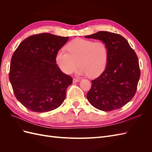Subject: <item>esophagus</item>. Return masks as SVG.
Masks as SVG:
<instances>
[{"label": "esophagus", "mask_w": 152, "mask_h": 152, "mask_svg": "<svg viewBox=\"0 0 152 152\" xmlns=\"http://www.w3.org/2000/svg\"><path fill=\"white\" fill-rule=\"evenodd\" d=\"M79 81H80V80L79 79H77V78H73V82H74V83L79 82Z\"/></svg>", "instance_id": "1"}]
</instances>
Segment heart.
Returning a JSON list of instances; mask_svg holds the SVG:
<instances>
[{"mask_svg": "<svg viewBox=\"0 0 152 152\" xmlns=\"http://www.w3.org/2000/svg\"><path fill=\"white\" fill-rule=\"evenodd\" d=\"M66 49L68 52L59 50L56 56L58 66L66 74L73 73L79 65V73L95 78L107 67L108 48L103 41L75 39L68 44Z\"/></svg>", "mask_w": 152, "mask_h": 152, "instance_id": "b5f03b06", "label": "heart"}]
</instances>
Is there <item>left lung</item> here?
I'll return each mask as SVG.
<instances>
[{
	"label": "left lung",
	"instance_id": "obj_1",
	"mask_svg": "<svg viewBox=\"0 0 152 152\" xmlns=\"http://www.w3.org/2000/svg\"><path fill=\"white\" fill-rule=\"evenodd\" d=\"M86 38L98 39L108 48V60L104 71L92 80L87 98L94 107L110 112L122 107L134 97L140 77L137 55L122 35L100 31Z\"/></svg>",
	"mask_w": 152,
	"mask_h": 152
}]
</instances>
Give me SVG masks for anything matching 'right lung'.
<instances>
[{
  "label": "right lung",
  "mask_w": 152,
  "mask_h": 152,
  "mask_svg": "<svg viewBox=\"0 0 152 152\" xmlns=\"http://www.w3.org/2000/svg\"><path fill=\"white\" fill-rule=\"evenodd\" d=\"M68 39L49 33L33 35L14 52L9 78L15 97L27 109L47 112L63 103L72 78L59 69L56 56Z\"/></svg>",
  "instance_id": "right-lung-1"
}]
</instances>
